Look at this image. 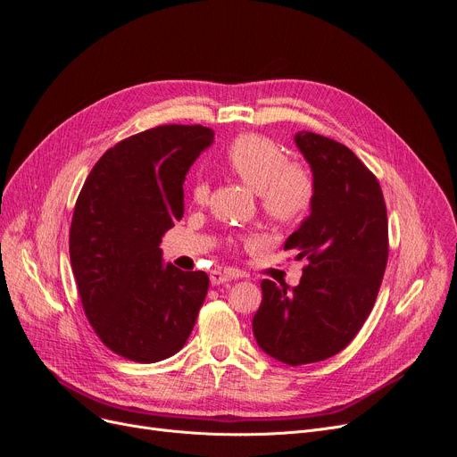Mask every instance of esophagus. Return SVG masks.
Here are the masks:
<instances>
[{
  "label": "esophagus",
  "mask_w": 457,
  "mask_h": 457,
  "mask_svg": "<svg viewBox=\"0 0 457 457\" xmlns=\"http://www.w3.org/2000/svg\"><path fill=\"white\" fill-rule=\"evenodd\" d=\"M209 278H211V284H212V286H220V284L231 282L233 278H237V276L231 274V272H224V270H211Z\"/></svg>",
  "instance_id": "1"
}]
</instances>
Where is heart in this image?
<instances>
[{
  "instance_id": "obj_1",
  "label": "heart",
  "mask_w": 457,
  "mask_h": 457,
  "mask_svg": "<svg viewBox=\"0 0 457 457\" xmlns=\"http://www.w3.org/2000/svg\"><path fill=\"white\" fill-rule=\"evenodd\" d=\"M226 168L257 192L262 209L280 224H296L310 212L315 200L312 171L287 161L286 151L262 134H241L224 153ZM209 183L197 177L192 185V200L204 205Z\"/></svg>"
}]
</instances>
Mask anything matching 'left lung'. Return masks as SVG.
Here are the masks:
<instances>
[{
  "label": "left lung",
  "instance_id": "8db88e82",
  "mask_svg": "<svg viewBox=\"0 0 457 457\" xmlns=\"http://www.w3.org/2000/svg\"><path fill=\"white\" fill-rule=\"evenodd\" d=\"M295 144L312 168L315 200L284 250L308 265L293 289L262 282L252 328L272 359L301 366L330 359L362 328L388 262V220L379 181L349 147L306 130Z\"/></svg>",
  "mask_w": 457,
  "mask_h": 457
}]
</instances>
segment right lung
<instances>
[{
  "instance_id": "right-lung-1",
  "label": "right lung",
  "mask_w": 457,
  "mask_h": 457,
  "mask_svg": "<svg viewBox=\"0 0 457 457\" xmlns=\"http://www.w3.org/2000/svg\"><path fill=\"white\" fill-rule=\"evenodd\" d=\"M214 140L202 125H162L108 149L76 200L69 252L95 334L151 364L179 351L209 289L204 270L162 263V235L183 218V183Z\"/></svg>"
}]
</instances>
